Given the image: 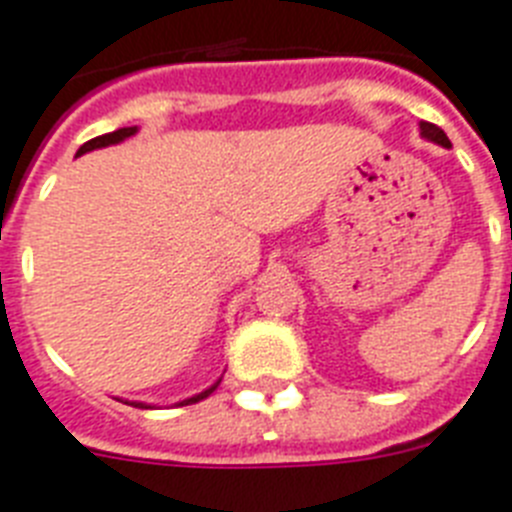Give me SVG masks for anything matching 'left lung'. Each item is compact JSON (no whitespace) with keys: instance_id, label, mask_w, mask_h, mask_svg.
<instances>
[{"instance_id":"1","label":"left lung","mask_w":512,"mask_h":512,"mask_svg":"<svg viewBox=\"0 0 512 512\" xmlns=\"http://www.w3.org/2000/svg\"><path fill=\"white\" fill-rule=\"evenodd\" d=\"M419 127H422V135L427 137V140H432V143H440V145H445V148H448V145H450L448 135H445V132H442L440 127H437V124L422 122V124H419Z\"/></svg>"}]
</instances>
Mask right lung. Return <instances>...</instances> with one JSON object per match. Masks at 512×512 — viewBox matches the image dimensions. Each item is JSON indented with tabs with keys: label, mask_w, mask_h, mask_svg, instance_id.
<instances>
[{
	"label": "right lung",
	"mask_w": 512,
	"mask_h": 512,
	"mask_svg": "<svg viewBox=\"0 0 512 512\" xmlns=\"http://www.w3.org/2000/svg\"><path fill=\"white\" fill-rule=\"evenodd\" d=\"M137 127H122V130H114V132H106V135L101 137H93V140H88L85 145H80V150H77V156H83V153H88V150H96V148H106V145H114V143H122L124 137H130L135 135ZM218 388V382L213 385V388H208L205 393L195 395V398H187V401H182L179 406H190V403H197V401H203V398H208L213 390ZM130 406H140V409H150V406H145V403H130Z\"/></svg>",
	"instance_id": "right-lung-1"
}]
</instances>
